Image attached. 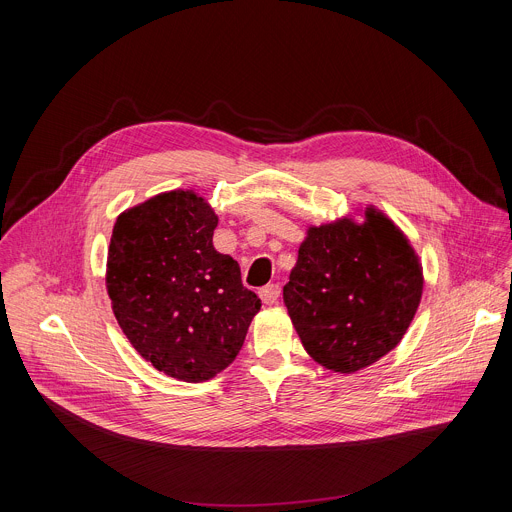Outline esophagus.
Returning <instances> with one entry per match:
<instances>
[{
    "label": "esophagus",
    "instance_id": "34e87169",
    "mask_svg": "<svg viewBox=\"0 0 512 512\" xmlns=\"http://www.w3.org/2000/svg\"><path fill=\"white\" fill-rule=\"evenodd\" d=\"M279 294H281L279 283H269V285L261 287V291H259V296H261V300H263L265 304H275L277 298H279Z\"/></svg>",
    "mask_w": 512,
    "mask_h": 512
}]
</instances>
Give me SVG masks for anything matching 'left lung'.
<instances>
[{
	"label": "left lung",
	"instance_id": "left-lung-1",
	"mask_svg": "<svg viewBox=\"0 0 512 512\" xmlns=\"http://www.w3.org/2000/svg\"><path fill=\"white\" fill-rule=\"evenodd\" d=\"M421 289L409 241L369 208L364 225L342 218L308 231L283 302L306 352L330 371L354 373L399 344Z\"/></svg>",
	"mask_w": 512,
	"mask_h": 512
}]
</instances>
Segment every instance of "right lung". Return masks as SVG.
<instances>
[{
  "mask_svg": "<svg viewBox=\"0 0 512 512\" xmlns=\"http://www.w3.org/2000/svg\"><path fill=\"white\" fill-rule=\"evenodd\" d=\"M216 223L204 198L172 190L125 210L109 245L107 291L123 334L186 383L227 369L261 310L239 263L214 249Z\"/></svg>",
  "mask_w": 512,
  "mask_h": 512,
  "instance_id": "add662e5",
  "label": "right lung"
}]
</instances>
